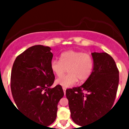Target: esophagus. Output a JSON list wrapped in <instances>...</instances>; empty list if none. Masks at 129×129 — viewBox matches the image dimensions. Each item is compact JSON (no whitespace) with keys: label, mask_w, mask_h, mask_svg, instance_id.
Returning <instances> with one entry per match:
<instances>
[{"label":"esophagus","mask_w":129,"mask_h":129,"mask_svg":"<svg viewBox=\"0 0 129 129\" xmlns=\"http://www.w3.org/2000/svg\"><path fill=\"white\" fill-rule=\"evenodd\" d=\"M62 90H63V92H64V95H65L66 94V90H67V88H66L65 87H62Z\"/></svg>","instance_id":"1"}]
</instances>
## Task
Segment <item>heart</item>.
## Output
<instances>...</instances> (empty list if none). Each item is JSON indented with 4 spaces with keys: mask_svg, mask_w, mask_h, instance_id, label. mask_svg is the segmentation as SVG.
<instances>
[{
    "mask_svg": "<svg viewBox=\"0 0 129 129\" xmlns=\"http://www.w3.org/2000/svg\"><path fill=\"white\" fill-rule=\"evenodd\" d=\"M67 68L69 74L58 77L55 83L69 87L76 85L79 79L85 81L89 78L94 69V59L89 53L68 50L61 53L60 60L53 59L50 62L52 72L57 76L62 75Z\"/></svg>",
    "mask_w": 129,
    "mask_h": 129,
    "instance_id": "heart-1",
    "label": "heart"
}]
</instances>
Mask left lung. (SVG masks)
I'll list each match as a JSON object with an SVG mask.
<instances>
[{
    "mask_svg": "<svg viewBox=\"0 0 129 129\" xmlns=\"http://www.w3.org/2000/svg\"><path fill=\"white\" fill-rule=\"evenodd\" d=\"M92 55L94 69L89 78L81 86L66 90L72 119L80 126L91 123L111 109L119 84L113 58L105 52Z\"/></svg>",
    "mask_w": 129,
    "mask_h": 129,
    "instance_id": "1",
    "label": "left lung"
}]
</instances>
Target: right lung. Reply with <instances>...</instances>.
<instances>
[{"mask_svg":"<svg viewBox=\"0 0 129 129\" xmlns=\"http://www.w3.org/2000/svg\"><path fill=\"white\" fill-rule=\"evenodd\" d=\"M51 48L35 45L19 55L11 73V90L18 109L38 124L49 126L55 120L62 86L53 88L55 76L50 68Z\"/></svg>","mask_w":129,"mask_h":129,"instance_id":"1","label":"right lung"}]
</instances>
